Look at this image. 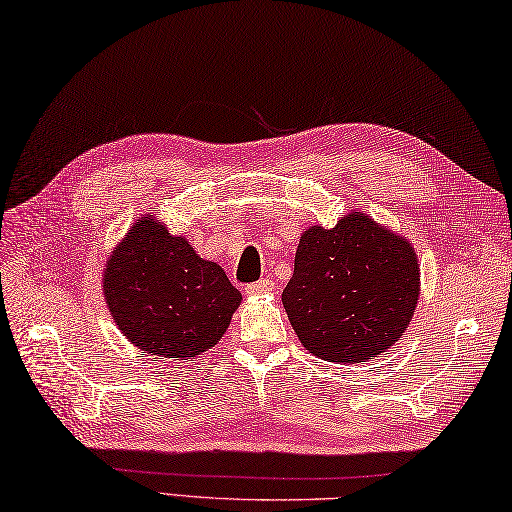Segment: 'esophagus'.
I'll return each instance as SVG.
<instances>
[{
    "instance_id": "1",
    "label": "esophagus",
    "mask_w": 512,
    "mask_h": 512,
    "mask_svg": "<svg viewBox=\"0 0 512 512\" xmlns=\"http://www.w3.org/2000/svg\"><path fill=\"white\" fill-rule=\"evenodd\" d=\"M273 289H276V282H273L271 278H263L258 282H252L245 286V293L247 295H265V293H271Z\"/></svg>"
}]
</instances>
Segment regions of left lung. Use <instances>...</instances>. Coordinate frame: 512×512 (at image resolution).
Segmentation results:
<instances>
[{
  "mask_svg": "<svg viewBox=\"0 0 512 512\" xmlns=\"http://www.w3.org/2000/svg\"><path fill=\"white\" fill-rule=\"evenodd\" d=\"M419 265L404 236L365 213L299 239L282 304L299 341L328 363H367L400 341L415 315Z\"/></svg>",
  "mask_w": 512,
  "mask_h": 512,
  "instance_id": "left-lung-1",
  "label": "left lung"
}]
</instances>
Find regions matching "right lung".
<instances>
[{
	"instance_id": "1",
	"label": "right lung",
	"mask_w": 512,
	"mask_h": 512,
	"mask_svg": "<svg viewBox=\"0 0 512 512\" xmlns=\"http://www.w3.org/2000/svg\"><path fill=\"white\" fill-rule=\"evenodd\" d=\"M104 297L139 350L176 360L215 347L241 304L226 271L152 215L136 219L108 258Z\"/></svg>"
}]
</instances>
